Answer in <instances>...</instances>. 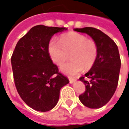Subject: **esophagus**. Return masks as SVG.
<instances>
[{
    "mask_svg": "<svg viewBox=\"0 0 129 129\" xmlns=\"http://www.w3.org/2000/svg\"><path fill=\"white\" fill-rule=\"evenodd\" d=\"M75 78H69V83L70 84H72L73 82H75Z\"/></svg>",
    "mask_w": 129,
    "mask_h": 129,
    "instance_id": "esophagus-1",
    "label": "esophagus"
}]
</instances>
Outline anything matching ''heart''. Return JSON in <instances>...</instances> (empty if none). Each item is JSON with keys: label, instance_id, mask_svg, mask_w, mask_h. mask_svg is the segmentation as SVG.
<instances>
[{"label": "heart", "instance_id": "b5f03b06", "mask_svg": "<svg viewBox=\"0 0 129 129\" xmlns=\"http://www.w3.org/2000/svg\"><path fill=\"white\" fill-rule=\"evenodd\" d=\"M48 52L52 61L61 66L68 59L72 60L61 66V71L69 76H74L85 69H90L96 60L97 45L92 40L78 33H69L60 39H52L48 45Z\"/></svg>", "mask_w": 129, "mask_h": 129}]
</instances>
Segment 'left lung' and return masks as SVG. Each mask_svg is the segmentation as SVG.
<instances>
[{"instance_id":"obj_1","label":"left lung","mask_w":129,"mask_h":129,"mask_svg":"<svg viewBox=\"0 0 129 129\" xmlns=\"http://www.w3.org/2000/svg\"><path fill=\"white\" fill-rule=\"evenodd\" d=\"M75 31L89 35L98 48L94 65L84 76L79 78L86 87L79 99L87 108H102L112 98L118 84L121 60L117 45L108 35L94 27L76 28ZM85 77L90 81L85 80Z\"/></svg>"}]
</instances>
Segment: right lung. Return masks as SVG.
Returning a JSON list of instances; mask_svg holds the SVG:
<instances>
[{
	"label": "right lung",
	"instance_id": "obj_1",
	"mask_svg": "<svg viewBox=\"0 0 129 129\" xmlns=\"http://www.w3.org/2000/svg\"><path fill=\"white\" fill-rule=\"evenodd\" d=\"M65 27L37 25L17 42L11 57L13 78L21 99L35 111L45 112L57 105L60 89L69 83L48 52L50 39Z\"/></svg>",
	"mask_w": 129,
	"mask_h": 129
}]
</instances>
